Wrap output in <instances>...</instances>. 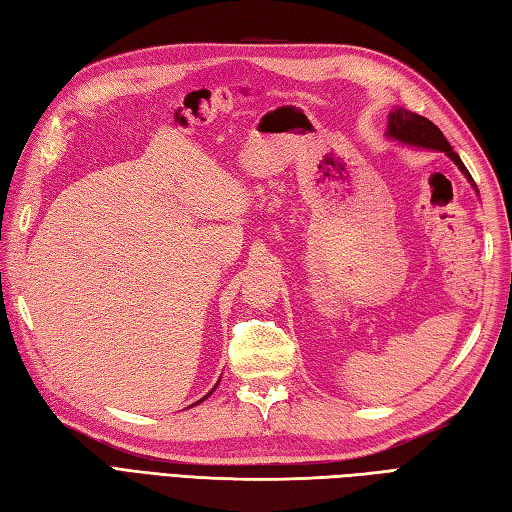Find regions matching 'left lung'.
<instances>
[{"label": "left lung", "instance_id": "obj_1", "mask_svg": "<svg viewBox=\"0 0 512 512\" xmlns=\"http://www.w3.org/2000/svg\"><path fill=\"white\" fill-rule=\"evenodd\" d=\"M385 136L389 140H396V143L413 147V149L442 151V154H447L455 162V165H458V169L464 173V178L469 180L471 187L477 191L469 169L464 167V162L460 160L458 154H455L453 147L449 145V140L444 138V134L429 121V118H424L416 112H409V110H405V107H394V110H391L387 116Z\"/></svg>", "mask_w": 512, "mask_h": 512}]
</instances>
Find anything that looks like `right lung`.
Returning a JSON list of instances; mask_svg holds the SVG:
<instances>
[{
  "label": "right lung",
  "instance_id": "obj_1",
  "mask_svg": "<svg viewBox=\"0 0 512 512\" xmlns=\"http://www.w3.org/2000/svg\"><path fill=\"white\" fill-rule=\"evenodd\" d=\"M217 385H220V380H217V383H215V387H217ZM215 387H213V389H211V391H209V394H206V396H204V398H200V400H198V402H195V405H200V402H204V400H206V398H209V396H211V394H213V391H215ZM191 407H193V405H191Z\"/></svg>",
  "mask_w": 512,
  "mask_h": 512
}]
</instances>
